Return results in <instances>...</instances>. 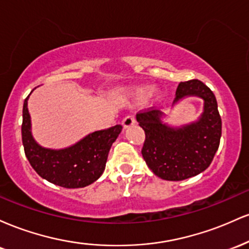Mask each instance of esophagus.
Segmentation results:
<instances>
[{
	"label": "esophagus",
	"mask_w": 249,
	"mask_h": 249,
	"mask_svg": "<svg viewBox=\"0 0 249 249\" xmlns=\"http://www.w3.org/2000/svg\"><path fill=\"white\" fill-rule=\"evenodd\" d=\"M134 123H136V118H134L133 115H128L123 119V125H124V127L132 126Z\"/></svg>",
	"instance_id": "1"
}]
</instances>
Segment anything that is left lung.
<instances>
[{
    "label": "left lung",
    "instance_id": "8db88e82",
    "mask_svg": "<svg viewBox=\"0 0 249 249\" xmlns=\"http://www.w3.org/2000/svg\"><path fill=\"white\" fill-rule=\"evenodd\" d=\"M199 96L204 99V113L196 123L181 128H171L160 121L161 112L153 107L137 113L139 126L145 132L142 158L159 178L179 181L201 173L210 166L221 138V117L215 96L207 85L191 79L181 82L176 99Z\"/></svg>",
    "mask_w": 249,
    "mask_h": 249
}]
</instances>
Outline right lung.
<instances>
[{"label": "right lung", "instance_id": "right-lung-1", "mask_svg": "<svg viewBox=\"0 0 249 249\" xmlns=\"http://www.w3.org/2000/svg\"><path fill=\"white\" fill-rule=\"evenodd\" d=\"M28 97L23 104L22 142L25 157L37 174L65 188L85 187L96 181L104 172L108 151L121 133L122 125L96 131L64 150L44 148L31 136Z\"/></svg>", "mask_w": 249, "mask_h": 249}]
</instances>
